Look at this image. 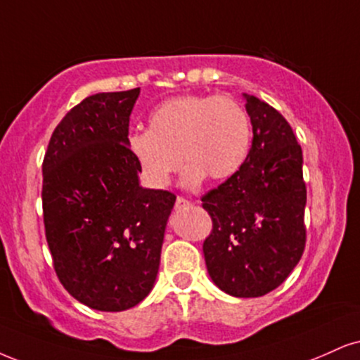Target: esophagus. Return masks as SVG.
Instances as JSON below:
<instances>
[{
  "label": "esophagus",
  "instance_id": "34e87169",
  "mask_svg": "<svg viewBox=\"0 0 360 360\" xmlns=\"http://www.w3.org/2000/svg\"><path fill=\"white\" fill-rule=\"evenodd\" d=\"M190 205H192V202L187 200V198L176 197V202H175V208H176V210H181V208L190 207Z\"/></svg>",
  "mask_w": 360,
  "mask_h": 360
}]
</instances>
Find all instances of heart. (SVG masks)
<instances>
[{
    "label": "heart",
    "mask_w": 360,
    "mask_h": 360,
    "mask_svg": "<svg viewBox=\"0 0 360 360\" xmlns=\"http://www.w3.org/2000/svg\"><path fill=\"white\" fill-rule=\"evenodd\" d=\"M252 141L245 108L229 95H181L160 103L148 130L133 133L130 152L152 187L163 188L185 163L184 184L227 180L240 170Z\"/></svg>",
    "instance_id": "obj_1"
}]
</instances>
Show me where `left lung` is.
<instances>
[{
  "label": "left lung",
  "instance_id": "left-lung-1",
  "mask_svg": "<svg viewBox=\"0 0 360 360\" xmlns=\"http://www.w3.org/2000/svg\"><path fill=\"white\" fill-rule=\"evenodd\" d=\"M252 148L240 170L203 195L214 229L203 242L210 278L233 297L272 292L299 264L305 248L302 148L287 120L243 93Z\"/></svg>",
  "mask_w": 360,
  "mask_h": 360
}]
</instances>
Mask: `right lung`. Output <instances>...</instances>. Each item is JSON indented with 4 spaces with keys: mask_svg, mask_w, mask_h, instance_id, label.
<instances>
[{
    "mask_svg": "<svg viewBox=\"0 0 360 360\" xmlns=\"http://www.w3.org/2000/svg\"><path fill=\"white\" fill-rule=\"evenodd\" d=\"M140 88L96 93L65 115L43 160V219L55 272L78 302L122 312L153 288L175 195L143 188L128 146Z\"/></svg>",
    "mask_w": 360,
    "mask_h": 360,
    "instance_id": "1",
    "label": "right lung"
}]
</instances>
